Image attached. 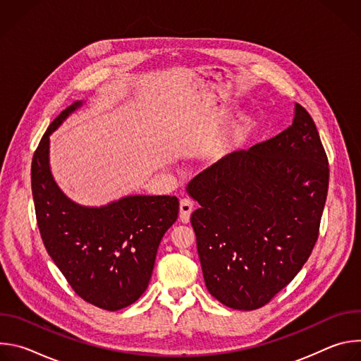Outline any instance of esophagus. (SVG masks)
Instances as JSON below:
<instances>
[{"instance_id":"1","label":"esophagus","mask_w":361,"mask_h":361,"mask_svg":"<svg viewBox=\"0 0 361 361\" xmlns=\"http://www.w3.org/2000/svg\"><path fill=\"white\" fill-rule=\"evenodd\" d=\"M192 210H194V202L190 198H183L180 201V220L183 223H188Z\"/></svg>"}]
</instances>
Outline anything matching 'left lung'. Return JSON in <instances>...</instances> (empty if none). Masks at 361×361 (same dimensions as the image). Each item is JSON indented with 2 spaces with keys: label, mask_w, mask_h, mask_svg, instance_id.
<instances>
[{
  "label": "left lung",
  "mask_w": 361,
  "mask_h": 361,
  "mask_svg": "<svg viewBox=\"0 0 361 361\" xmlns=\"http://www.w3.org/2000/svg\"><path fill=\"white\" fill-rule=\"evenodd\" d=\"M329 161L313 118L293 124L195 176L187 192L205 287L234 310L267 304L301 270L319 237Z\"/></svg>",
  "instance_id": "left-lung-1"
}]
</instances>
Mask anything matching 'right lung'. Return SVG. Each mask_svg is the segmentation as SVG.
Masks as SVG:
<instances>
[{"label":"right lung","instance_id":"add662e5","mask_svg":"<svg viewBox=\"0 0 361 361\" xmlns=\"http://www.w3.org/2000/svg\"><path fill=\"white\" fill-rule=\"evenodd\" d=\"M84 102L64 110L34 152L31 187L37 223L51 259L85 301L117 312L148 287L160 241L178 217L170 195H126L99 207L73 201L49 166V135Z\"/></svg>","mask_w":361,"mask_h":361}]
</instances>
